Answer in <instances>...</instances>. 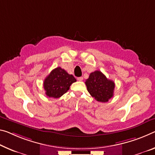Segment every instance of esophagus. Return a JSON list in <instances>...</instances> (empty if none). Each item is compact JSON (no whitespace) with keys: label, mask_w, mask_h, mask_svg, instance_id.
<instances>
[{"label":"esophagus","mask_w":155,"mask_h":155,"mask_svg":"<svg viewBox=\"0 0 155 155\" xmlns=\"http://www.w3.org/2000/svg\"><path fill=\"white\" fill-rule=\"evenodd\" d=\"M83 79V78L82 77H78V78H77V80L78 81H82Z\"/></svg>","instance_id":"34e87169"}]
</instances>
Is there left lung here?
Returning a JSON list of instances; mask_svg holds the SVG:
<instances>
[{"mask_svg":"<svg viewBox=\"0 0 155 155\" xmlns=\"http://www.w3.org/2000/svg\"><path fill=\"white\" fill-rule=\"evenodd\" d=\"M88 92L97 101L105 103L108 101L114 94L115 84L114 81L107 79L101 71L90 73L85 81Z\"/></svg>","mask_w":155,"mask_h":155,"instance_id":"1","label":"left lung"}]
</instances>
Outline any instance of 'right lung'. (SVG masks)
<instances>
[{"label": "right lung", "instance_id": "obj_1", "mask_svg": "<svg viewBox=\"0 0 155 155\" xmlns=\"http://www.w3.org/2000/svg\"><path fill=\"white\" fill-rule=\"evenodd\" d=\"M77 81L72 74H69L65 70L58 67L51 71L43 82L45 94L49 97H61L70 89V85Z\"/></svg>", "mask_w": 155, "mask_h": 155}]
</instances>
